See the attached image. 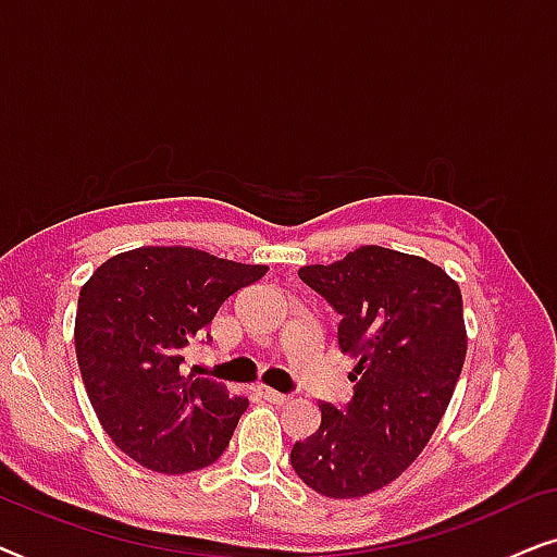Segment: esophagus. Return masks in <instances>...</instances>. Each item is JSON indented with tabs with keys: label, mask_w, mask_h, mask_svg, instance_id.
Segmentation results:
<instances>
[{
	"label": "esophagus",
	"mask_w": 557,
	"mask_h": 557,
	"mask_svg": "<svg viewBox=\"0 0 557 557\" xmlns=\"http://www.w3.org/2000/svg\"><path fill=\"white\" fill-rule=\"evenodd\" d=\"M258 393L263 395L265 400H271V403H276V406H284V403H288L292 400V395H284V393H278V391H273V387H258Z\"/></svg>",
	"instance_id": "34e87169"
}]
</instances>
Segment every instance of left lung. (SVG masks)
Segmentation results:
<instances>
[{
    "instance_id": "1",
    "label": "left lung",
    "mask_w": 557,
    "mask_h": 557,
    "mask_svg": "<svg viewBox=\"0 0 557 557\" xmlns=\"http://www.w3.org/2000/svg\"><path fill=\"white\" fill-rule=\"evenodd\" d=\"M299 278L339 314L337 342L357 357L345 408L296 441L292 467L311 490L352 499L400 476L444 418L467 357L459 284L421 256L362 246Z\"/></svg>"
}]
</instances>
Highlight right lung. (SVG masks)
Segmentation results:
<instances>
[{
  "mask_svg": "<svg viewBox=\"0 0 557 557\" xmlns=\"http://www.w3.org/2000/svg\"><path fill=\"white\" fill-rule=\"evenodd\" d=\"M269 265L195 248H136L98 265L78 296L75 355L103 431L141 467L187 474L227 448L248 398L185 370L227 296Z\"/></svg>",
  "mask_w": 557,
  "mask_h": 557,
  "instance_id": "add662e5",
  "label": "right lung"
}]
</instances>
